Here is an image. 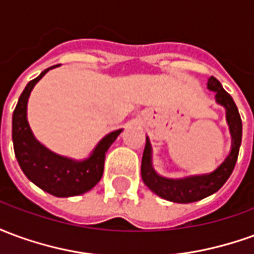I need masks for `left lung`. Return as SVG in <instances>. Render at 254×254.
Returning <instances> with one entry per match:
<instances>
[{
  "instance_id": "left-lung-1",
  "label": "left lung",
  "mask_w": 254,
  "mask_h": 254,
  "mask_svg": "<svg viewBox=\"0 0 254 254\" xmlns=\"http://www.w3.org/2000/svg\"><path fill=\"white\" fill-rule=\"evenodd\" d=\"M207 88L215 92L216 103L223 106L226 110V121L229 125L231 134V149L226 159L211 173L205 174H194V176L182 177V178H167L159 176L152 166V147L151 141L147 137L145 148H144L143 160H141V178L144 184L165 200L180 204H188L202 200L211 196L223 187L224 182L229 180L237 163L238 152H240L241 140H242V121L240 113L235 106L234 100L227 94L219 83L218 78L213 76L208 78Z\"/></svg>"
}]
</instances>
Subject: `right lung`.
I'll list each match as a JSON object with an SVG mask.
<instances>
[{"label":"right lung","instance_id":"right-lung-1","mask_svg":"<svg viewBox=\"0 0 254 254\" xmlns=\"http://www.w3.org/2000/svg\"><path fill=\"white\" fill-rule=\"evenodd\" d=\"M53 67L56 66L47 67L38 77L31 80L20 95L12 117L14 155L25 177L42 190L56 197L78 196L91 190L100 181L106 152L122 129L106 134L96 144L88 158L81 160L56 154L39 143L27 120V105L35 84Z\"/></svg>","mask_w":254,"mask_h":254}]
</instances>
